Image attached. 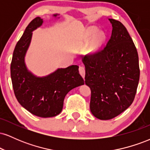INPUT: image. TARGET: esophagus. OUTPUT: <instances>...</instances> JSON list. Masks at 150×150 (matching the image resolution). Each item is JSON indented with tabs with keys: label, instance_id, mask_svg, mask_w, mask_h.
I'll use <instances>...</instances> for the list:
<instances>
[{
	"label": "esophagus",
	"instance_id": "34e87169",
	"mask_svg": "<svg viewBox=\"0 0 150 150\" xmlns=\"http://www.w3.org/2000/svg\"><path fill=\"white\" fill-rule=\"evenodd\" d=\"M79 72H80V74L81 76L85 79V69L83 66H80L79 68Z\"/></svg>",
	"mask_w": 150,
	"mask_h": 150
}]
</instances>
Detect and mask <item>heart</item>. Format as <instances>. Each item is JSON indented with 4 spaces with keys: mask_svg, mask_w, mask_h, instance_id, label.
<instances>
[{
    "mask_svg": "<svg viewBox=\"0 0 150 150\" xmlns=\"http://www.w3.org/2000/svg\"><path fill=\"white\" fill-rule=\"evenodd\" d=\"M95 31H96L95 28L89 29L88 31V35L89 36L92 35V34L95 32ZM104 35L103 32H97V34H95V37H94V42H95L96 44H97V43L101 42V41L103 40V39H104Z\"/></svg>",
    "mask_w": 150,
    "mask_h": 150,
    "instance_id": "b5f03b06",
    "label": "heart"
}]
</instances>
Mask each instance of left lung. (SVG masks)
<instances>
[{
  "instance_id": "left-lung-1",
  "label": "left lung",
  "mask_w": 150,
  "mask_h": 150,
  "mask_svg": "<svg viewBox=\"0 0 150 150\" xmlns=\"http://www.w3.org/2000/svg\"><path fill=\"white\" fill-rule=\"evenodd\" d=\"M108 20L112 33L106 46L82 58L91 89L90 111L100 120L115 118L132 104L140 79L138 54L130 34L120 22Z\"/></svg>"
}]
</instances>
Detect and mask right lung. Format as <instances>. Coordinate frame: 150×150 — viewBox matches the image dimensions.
<instances>
[{
  "mask_svg": "<svg viewBox=\"0 0 150 150\" xmlns=\"http://www.w3.org/2000/svg\"><path fill=\"white\" fill-rule=\"evenodd\" d=\"M58 14L53 15L54 18ZM44 20L34 18L26 27L17 43L10 65V75L15 95L29 112L42 118L56 116L61 112L65 97L71 89L84 85L79 67L73 65L44 77H37L27 69L25 58L32 37V32Z\"/></svg>",
  "mask_w": 150,
  "mask_h": 150,
  "instance_id": "obj_1",
  "label": "right lung"
}]
</instances>
